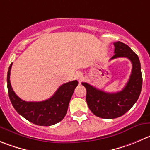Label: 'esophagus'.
I'll list each match as a JSON object with an SVG mask.
<instances>
[{"mask_svg": "<svg viewBox=\"0 0 150 150\" xmlns=\"http://www.w3.org/2000/svg\"><path fill=\"white\" fill-rule=\"evenodd\" d=\"M82 76H82V74L81 72H78V73H76V77L79 80H81V79H82Z\"/></svg>", "mask_w": 150, "mask_h": 150, "instance_id": "obj_1", "label": "esophagus"}]
</instances>
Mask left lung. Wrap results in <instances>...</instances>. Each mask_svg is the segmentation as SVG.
I'll return each instance as SVG.
<instances>
[{
    "instance_id": "1",
    "label": "left lung",
    "mask_w": 150,
    "mask_h": 150,
    "mask_svg": "<svg viewBox=\"0 0 150 150\" xmlns=\"http://www.w3.org/2000/svg\"><path fill=\"white\" fill-rule=\"evenodd\" d=\"M114 46L115 54L110 59L126 57L132 62V72L126 86L119 92L107 93L82 82L86 88V101L89 109L102 119H115L126 113L137 102L142 88V74L138 55L120 41L114 42Z\"/></svg>"
}]
</instances>
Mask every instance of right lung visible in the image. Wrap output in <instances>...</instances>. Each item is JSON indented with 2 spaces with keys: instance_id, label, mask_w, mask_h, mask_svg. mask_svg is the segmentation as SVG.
I'll use <instances>...</instances> for the list:
<instances>
[{
  "instance_id": "1",
  "label": "right lung",
  "mask_w": 150,
  "mask_h": 150,
  "mask_svg": "<svg viewBox=\"0 0 150 150\" xmlns=\"http://www.w3.org/2000/svg\"><path fill=\"white\" fill-rule=\"evenodd\" d=\"M10 65L7 74L8 96L15 110L26 120L39 126H51L64 119L74 89L77 86L76 80L61 85L50 99L42 102H25L14 92L10 83Z\"/></svg>"
}]
</instances>
